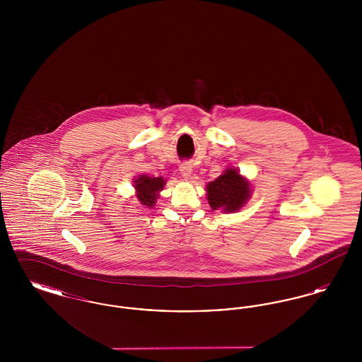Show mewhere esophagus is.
<instances>
[{"label":"esophagus","instance_id":"1","mask_svg":"<svg viewBox=\"0 0 362 362\" xmlns=\"http://www.w3.org/2000/svg\"><path fill=\"white\" fill-rule=\"evenodd\" d=\"M191 173H192V167L189 165V164H182L180 165V175L185 177V179H189V176H191Z\"/></svg>","mask_w":362,"mask_h":362}]
</instances>
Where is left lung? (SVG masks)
Instances as JSON below:
<instances>
[{
    "label": "left lung",
    "mask_w": 362,
    "mask_h": 362,
    "mask_svg": "<svg viewBox=\"0 0 362 362\" xmlns=\"http://www.w3.org/2000/svg\"><path fill=\"white\" fill-rule=\"evenodd\" d=\"M251 182L238 168H225L223 173L206 185L207 202L213 210L235 213L251 198Z\"/></svg>",
    "instance_id": "left-lung-1"
}]
</instances>
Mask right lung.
<instances>
[{
	"instance_id": "obj_1",
	"label": "right lung",
	"mask_w": 362,
	"mask_h": 362,
	"mask_svg": "<svg viewBox=\"0 0 362 362\" xmlns=\"http://www.w3.org/2000/svg\"><path fill=\"white\" fill-rule=\"evenodd\" d=\"M167 180L161 176L153 177L149 175H138L133 179V187L136 189V198L144 207H155L156 201L160 197V191L164 189Z\"/></svg>"
}]
</instances>
